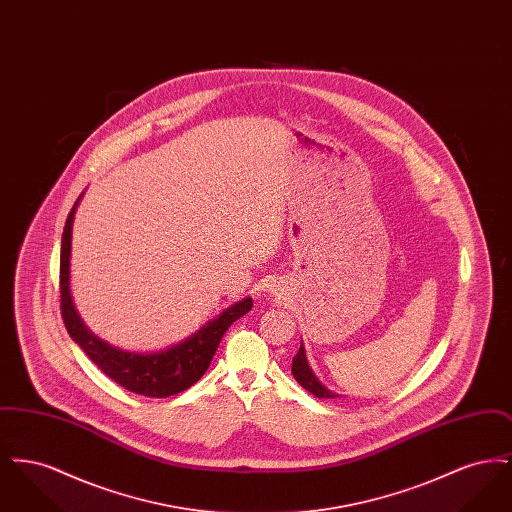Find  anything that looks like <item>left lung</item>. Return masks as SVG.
<instances>
[{"label":"left lung","mask_w":512,"mask_h":512,"mask_svg":"<svg viewBox=\"0 0 512 512\" xmlns=\"http://www.w3.org/2000/svg\"><path fill=\"white\" fill-rule=\"evenodd\" d=\"M292 374L293 378L297 380V384H301L309 393H313V395H317V397H324V399H334V397H338L336 393L326 390V388L318 382L317 376L313 374V370L307 365V357H305V347H303V343H301L297 355L293 357Z\"/></svg>","instance_id":"1"}]
</instances>
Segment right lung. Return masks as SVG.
<instances>
[{
    "label": "right lung",
    "mask_w": 512,
    "mask_h": 512,
    "mask_svg": "<svg viewBox=\"0 0 512 512\" xmlns=\"http://www.w3.org/2000/svg\"><path fill=\"white\" fill-rule=\"evenodd\" d=\"M82 197V195H80ZM76 199L63 230L61 240V267H59V292H61V317L67 332L71 334L80 349L90 357L99 370L117 382L124 390L146 395V397H169L180 391L188 390L205 374L211 365V359L219 347L224 332L232 322L244 317L251 311L253 301L245 297L234 303L219 317L209 320L201 330H197L192 338L180 341L159 353H130L113 347L94 336L74 311L71 293H69V259H71V234Z\"/></svg>",
    "instance_id": "obj_1"
}]
</instances>
